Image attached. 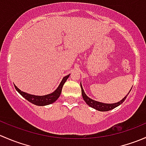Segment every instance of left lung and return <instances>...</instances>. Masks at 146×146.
<instances>
[{"label":"left lung","instance_id":"obj_1","mask_svg":"<svg viewBox=\"0 0 146 146\" xmlns=\"http://www.w3.org/2000/svg\"><path fill=\"white\" fill-rule=\"evenodd\" d=\"M80 87H81L82 98H83V100H85V102H86L87 104L90 106V107H92V108L95 109V110H98V111H110V110H113L114 108H115V107H118L119 105H120L121 104H122V103L124 102L125 100H126V97H127V95H129V92H129V93H128V95H126V96L125 97V98H123L122 100L119 102L114 103V104H105V103H102V102H97L95 100H92L91 98H88V97L86 95V94L85 93V92H84L83 88H82V87L81 85V83H80Z\"/></svg>","mask_w":146,"mask_h":146}]
</instances>
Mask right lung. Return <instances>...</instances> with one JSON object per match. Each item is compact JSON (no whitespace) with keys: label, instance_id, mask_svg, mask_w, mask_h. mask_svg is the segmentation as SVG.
Instances as JSON below:
<instances>
[{"label":"right lung","instance_id":"obj_1","mask_svg":"<svg viewBox=\"0 0 146 146\" xmlns=\"http://www.w3.org/2000/svg\"><path fill=\"white\" fill-rule=\"evenodd\" d=\"M69 77V75L65 76L63 78L62 81L61 82L60 85H58V87L57 88V89L54 92H53L52 93L48 94L46 95H43V96H36V95H29V94L25 93V92H23V91L20 90V89L17 88V87L15 85V88L16 90L22 95L24 98H25L27 100L30 102L31 103L34 104H36L38 106H44V105H48V104H51V103L54 102L58 98H59L60 95L61 93V90H62V88L64 86V83L66 82V80L68 79V78Z\"/></svg>","mask_w":146,"mask_h":146}]
</instances>
